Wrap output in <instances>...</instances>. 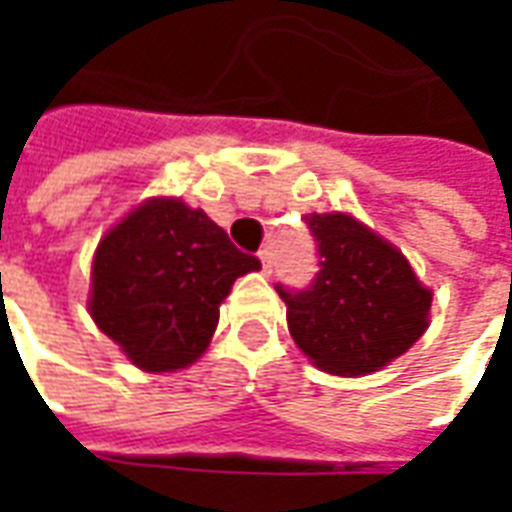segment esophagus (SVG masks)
<instances>
[{"label":"esophagus","instance_id":"34e87169","mask_svg":"<svg viewBox=\"0 0 512 512\" xmlns=\"http://www.w3.org/2000/svg\"><path fill=\"white\" fill-rule=\"evenodd\" d=\"M260 263H263V274H271V271H274V252H271V249H260Z\"/></svg>","mask_w":512,"mask_h":512}]
</instances>
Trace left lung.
Returning a JSON list of instances; mask_svg holds the SVG:
<instances>
[{"mask_svg":"<svg viewBox=\"0 0 512 512\" xmlns=\"http://www.w3.org/2000/svg\"><path fill=\"white\" fill-rule=\"evenodd\" d=\"M307 224L321 271L307 290L277 285L290 337L326 373H376L425 334L433 293L400 249L354 216L310 213Z\"/></svg>","mask_w":512,"mask_h":512,"instance_id":"left-lung-1","label":"left lung"}]
</instances>
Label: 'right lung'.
<instances>
[{
    "label": "right lung",
    "mask_w": 512,
    "mask_h": 512,
    "mask_svg": "<svg viewBox=\"0 0 512 512\" xmlns=\"http://www.w3.org/2000/svg\"><path fill=\"white\" fill-rule=\"evenodd\" d=\"M260 260L235 249L219 224L175 197H153L101 238L90 315L145 373H175L211 343L219 304Z\"/></svg>",
    "instance_id": "obj_1"
}]
</instances>
